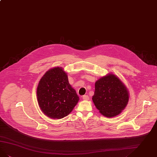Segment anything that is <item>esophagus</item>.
Returning a JSON list of instances; mask_svg holds the SVG:
<instances>
[{"label": "esophagus", "instance_id": "obj_1", "mask_svg": "<svg viewBox=\"0 0 157 157\" xmlns=\"http://www.w3.org/2000/svg\"><path fill=\"white\" fill-rule=\"evenodd\" d=\"M82 99H83V100H85V101H88V100L89 99V97L88 95H83V96H82Z\"/></svg>", "mask_w": 157, "mask_h": 157}]
</instances>
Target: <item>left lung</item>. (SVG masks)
<instances>
[{
    "mask_svg": "<svg viewBox=\"0 0 157 157\" xmlns=\"http://www.w3.org/2000/svg\"><path fill=\"white\" fill-rule=\"evenodd\" d=\"M128 99V92L125 85L112 74L96 82L92 100L103 116L112 117L119 114L127 106Z\"/></svg>",
    "mask_w": 157,
    "mask_h": 157,
    "instance_id": "8db88e82",
    "label": "left lung"
}]
</instances>
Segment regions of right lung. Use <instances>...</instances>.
Instances as JSON below:
<instances>
[{
	"instance_id": "right-lung-1",
	"label": "right lung",
	"mask_w": 157,
	"mask_h": 157,
	"mask_svg": "<svg viewBox=\"0 0 157 157\" xmlns=\"http://www.w3.org/2000/svg\"><path fill=\"white\" fill-rule=\"evenodd\" d=\"M37 96L42 112L56 119L68 116L79 101V96L71 87L68 76L61 67L45 72L39 82Z\"/></svg>"
}]
</instances>
